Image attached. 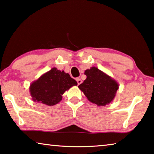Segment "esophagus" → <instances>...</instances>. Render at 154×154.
I'll list each match as a JSON object with an SVG mask.
<instances>
[{"label":"esophagus","instance_id":"34e87169","mask_svg":"<svg viewBox=\"0 0 154 154\" xmlns=\"http://www.w3.org/2000/svg\"><path fill=\"white\" fill-rule=\"evenodd\" d=\"M76 80H77V84H78V85H79V84H82V81L81 79H79V78H77V79Z\"/></svg>","mask_w":154,"mask_h":154}]
</instances>
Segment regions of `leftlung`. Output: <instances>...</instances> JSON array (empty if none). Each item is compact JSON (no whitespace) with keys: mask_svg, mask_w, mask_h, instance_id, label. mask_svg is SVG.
I'll list each match as a JSON object with an SVG mask.
<instances>
[{"mask_svg":"<svg viewBox=\"0 0 154 154\" xmlns=\"http://www.w3.org/2000/svg\"><path fill=\"white\" fill-rule=\"evenodd\" d=\"M84 74L86 79L78 87L87 99L97 106L110 104L119 88L118 82L96 67L86 70Z\"/></svg>","mask_w":154,"mask_h":154,"instance_id":"left-lung-1","label":"left lung"}]
</instances>
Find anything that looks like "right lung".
I'll return each instance as SVG.
<instances>
[{
  "label": "right lung",
  "instance_id": "obj_1",
  "mask_svg": "<svg viewBox=\"0 0 154 154\" xmlns=\"http://www.w3.org/2000/svg\"><path fill=\"white\" fill-rule=\"evenodd\" d=\"M77 82L63 70L52 68L32 82L29 93L34 102L54 106L62 100V95Z\"/></svg>",
  "mask_w": 154,
  "mask_h": 154
}]
</instances>
